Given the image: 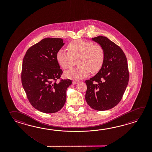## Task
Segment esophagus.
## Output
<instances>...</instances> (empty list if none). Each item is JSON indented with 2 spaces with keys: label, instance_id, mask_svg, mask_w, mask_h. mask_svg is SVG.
<instances>
[{
  "label": "esophagus",
  "instance_id": "34e87169",
  "mask_svg": "<svg viewBox=\"0 0 152 152\" xmlns=\"http://www.w3.org/2000/svg\"><path fill=\"white\" fill-rule=\"evenodd\" d=\"M77 83H78V81H73V82H72V84H73V85H75V84H77Z\"/></svg>",
  "mask_w": 152,
  "mask_h": 152
}]
</instances>
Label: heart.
<instances>
[{
	"label": "heart",
	"mask_w": 152,
	"mask_h": 152,
	"mask_svg": "<svg viewBox=\"0 0 152 152\" xmlns=\"http://www.w3.org/2000/svg\"><path fill=\"white\" fill-rule=\"evenodd\" d=\"M67 52L59 49L56 59L64 69L71 68L77 60V67L65 73V77L72 79H80L87 77L90 72L94 74L102 68L105 53L103 47L90 41L82 39L72 41L67 45Z\"/></svg>",
	"instance_id": "heart-1"
}]
</instances>
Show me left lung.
<instances>
[{"label": "left lung", "instance_id": "1", "mask_svg": "<svg viewBox=\"0 0 152 152\" xmlns=\"http://www.w3.org/2000/svg\"><path fill=\"white\" fill-rule=\"evenodd\" d=\"M92 39L103 47L105 57L97 75L85 81V99L94 110H109L120 103L128 84L126 56L118 45L107 37L99 36Z\"/></svg>", "mask_w": 152, "mask_h": 152}]
</instances>
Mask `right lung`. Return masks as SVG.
Wrapping results in <instances>:
<instances>
[{"instance_id":"add662e5","label":"right lung","mask_w":152,"mask_h":152,"mask_svg":"<svg viewBox=\"0 0 152 152\" xmlns=\"http://www.w3.org/2000/svg\"><path fill=\"white\" fill-rule=\"evenodd\" d=\"M60 38H46L30 47L23 58L21 80L30 103L44 113L61 110L66 100L70 79H62L63 72L56 59L65 43ZM59 80V81L57 80Z\"/></svg>"}]
</instances>
